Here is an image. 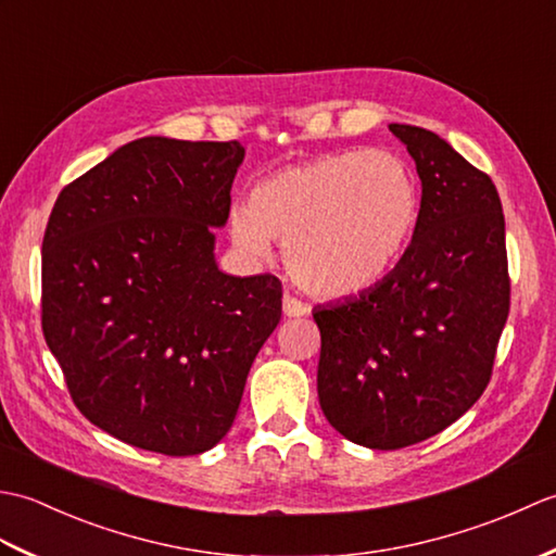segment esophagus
Returning <instances> with one entry per match:
<instances>
[{"label": "esophagus", "mask_w": 556, "mask_h": 556, "mask_svg": "<svg viewBox=\"0 0 556 556\" xmlns=\"http://www.w3.org/2000/svg\"><path fill=\"white\" fill-rule=\"evenodd\" d=\"M311 313V305L303 303L301 299L291 296V293H285V315L287 317H303Z\"/></svg>", "instance_id": "34e87169"}]
</instances>
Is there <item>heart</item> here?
<instances>
[{
	"label": "heart",
	"mask_w": 556,
	"mask_h": 556,
	"mask_svg": "<svg viewBox=\"0 0 556 556\" xmlns=\"http://www.w3.org/2000/svg\"><path fill=\"white\" fill-rule=\"evenodd\" d=\"M418 219V186L392 152H332L260 181L231 210V236L251 257L285 243L289 275L320 296H349L394 267Z\"/></svg>",
	"instance_id": "1"
}]
</instances>
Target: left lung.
<instances>
[{"label": "left lung", "mask_w": 556, "mask_h": 556, "mask_svg": "<svg viewBox=\"0 0 556 556\" xmlns=\"http://www.w3.org/2000/svg\"><path fill=\"white\" fill-rule=\"evenodd\" d=\"M389 131L422 184L413 239L372 289L313 311L325 418L370 448L418 444L476 404L511 301L504 212L490 176L432 131Z\"/></svg>", "instance_id": "8db88e82"}]
</instances>
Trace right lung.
Wrapping results in <instances>:
<instances>
[{"label":"right lung","mask_w":556,"mask_h":556,"mask_svg":"<svg viewBox=\"0 0 556 556\" xmlns=\"http://www.w3.org/2000/svg\"><path fill=\"white\" fill-rule=\"evenodd\" d=\"M239 140L140 138L62 188L42 239V334L76 408L116 440L193 456L229 432L281 317L275 275L215 265Z\"/></svg>","instance_id":"add662e5"}]
</instances>
